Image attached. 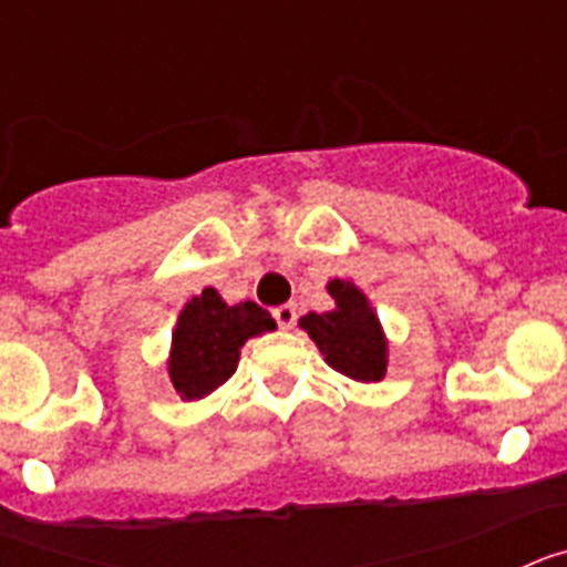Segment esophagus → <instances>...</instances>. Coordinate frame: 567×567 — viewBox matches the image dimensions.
Instances as JSON below:
<instances>
[{
  "label": "esophagus",
  "mask_w": 567,
  "mask_h": 567,
  "mask_svg": "<svg viewBox=\"0 0 567 567\" xmlns=\"http://www.w3.org/2000/svg\"><path fill=\"white\" fill-rule=\"evenodd\" d=\"M275 320H278L280 329H292L295 320H298V309L292 307V303H284V307H275L272 309Z\"/></svg>",
  "instance_id": "obj_1"
}]
</instances>
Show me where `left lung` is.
<instances>
[{"instance_id":"8db88e82","label":"left lung","mask_w":567,"mask_h":567,"mask_svg":"<svg viewBox=\"0 0 567 567\" xmlns=\"http://www.w3.org/2000/svg\"><path fill=\"white\" fill-rule=\"evenodd\" d=\"M329 295L334 309L309 312L300 318V327L318 343L334 372L360 383H378L385 374V338L374 309L365 295L349 280H329Z\"/></svg>"}]
</instances>
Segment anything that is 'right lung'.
<instances>
[{"label": "right lung", "instance_id": "obj_1", "mask_svg": "<svg viewBox=\"0 0 567 567\" xmlns=\"http://www.w3.org/2000/svg\"><path fill=\"white\" fill-rule=\"evenodd\" d=\"M272 329V315L252 300L227 307L213 287L195 295L178 315L173 332L167 369L175 392L182 400L207 398L235 374L240 346Z\"/></svg>", "mask_w": 567, "mask_h": 567}]
</instances>
